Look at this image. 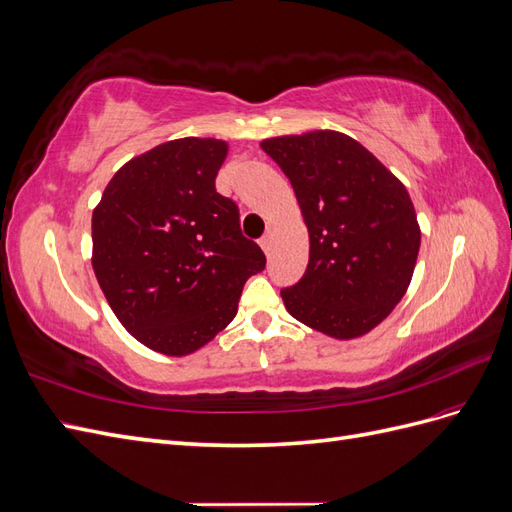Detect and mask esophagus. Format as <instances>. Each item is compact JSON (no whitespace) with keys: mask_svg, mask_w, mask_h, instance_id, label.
I'll return each mask as SVG.
<instances>
[{"mask_svg":"<svg viewBox=\"0 0 512 512\" xmlns=\"http://www.w3.org/2000/svg\"><path fill=\"white\" fill-rule=\"evenodd\" d=\"M271 245H273V230L269 228L267 232H265V237L260 239V247L262 250H265V254H269V250H271Z\"/></svg>","mask_w":512,"mask_h":512,"instance_id":"1","label":"esophagus"}]
</instances>
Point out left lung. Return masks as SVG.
<instances>
[{
    "mask_svg": "<svg viewBox=\"0 0 512 512\" xmlns=\"http://www.w3.org/2000/svg\"><path fill=\"white\" fill-rule=\"evenodd\" d=\"M290 179L309 232L292 318L335 339L369 333L404 297L421 247L408 190L354 138L316 130L262 141Z\"/></svg>",
    "mask_w": 512,
    "mask_h": 512,
    "instance_id": "1",
    "label": "left lung"
}]
</instances>
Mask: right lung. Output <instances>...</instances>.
<instances>
[{
	"mask_svg": "<svg viewBox=\"0 0 512 512\" xmlns=\"http://www.w3.org/2000/svg\"><path fill=\"white\" fill-rule=\"evenodd\" d=\"M228 145L177 138L123 164L91 215V265L119 322L147 348L185 356L237 316L267 265L239 209L215 192Z\"/></svg>",
	"mask_w": 512,
	"mask_h": 512,
	"instance_id": "1",
	"label": "right lung"
}]
</instances>
